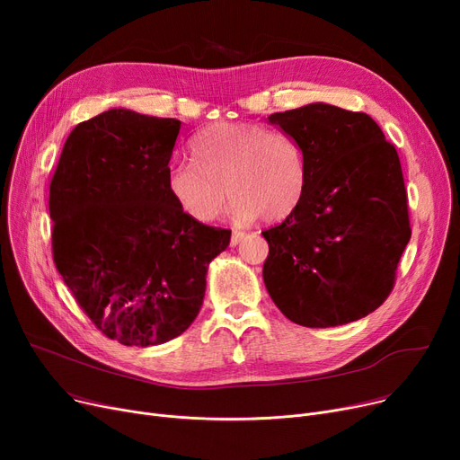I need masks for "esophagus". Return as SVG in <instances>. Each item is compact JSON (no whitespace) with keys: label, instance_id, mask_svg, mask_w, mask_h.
<instances>
[{"label":"esophagus","instance_id":"34e87169","mask_svg":"<svg viewBox=\"0 0 460 460\" xmlns=\"http://www.w3.org/2000/svg\"><path fill=\"white\" fill-rule=\"evenodd\" d=\"M244 238V233L243 231H233V234H231V246L234 248V246H238L240 244V240Z\"/></svg>","mask_w":460,"mask_h":460}]
</instances>
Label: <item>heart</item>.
<instances>
[{
	"label": "heart",
	"mask_w": 460,
	"mask_h": 460,
	"mask_svg": "<svg viewBox=\"0 0 460 460\" xmlns=\"http://www.w3.org/2000/svg\"><path fill=\"white\" fill-rule=\"evenodd\" d=\"M191 158L167 167L165 188L193 222L210 224L234 199L238 222L261 217L279 224L293 216L307 190V164L300 143L255 123H214L190 143Z\"/></svg>",
	"instance_id": "1"
}]
</instances>
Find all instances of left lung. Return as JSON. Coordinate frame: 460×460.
Segmentation results:
<instances>
[{"label": "left lung", "mask_w": 460, "mask_h": 460, "mask_svg": "<svg viewBox=\"0 0 460 460\" xmlns=\"http://www.w3.org/2000/svg\"><path fill=\"white\" fill-rule=\"evenodd\" d=\"M307 164L293 216L262 231V279L283 315L330 328L369 315L390 296L410 220L399 155L361 111L315 102L272 113Z\"/></svg>", "instance_id": "8db88e82"}]
</instances>
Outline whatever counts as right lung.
<instances>
[{
	"mask_svg": "<svg viewBox=\"0 0 460 460\" xmlns=\"http://www.w3.org/2000/svg\"><path fill=\"white\" fill-rule=\"evenodd\" d=\"M179 130L177 119L108 110L70 132L50 184L56 269L93 324L127 347L188 330L208 262L231 240L167 193Z\"/></svg>",
	"mask_w": 460,
	"mask_h": 460,
	"instance_id": "obj_1",
	"label": "right lung"
}]
</instances>
